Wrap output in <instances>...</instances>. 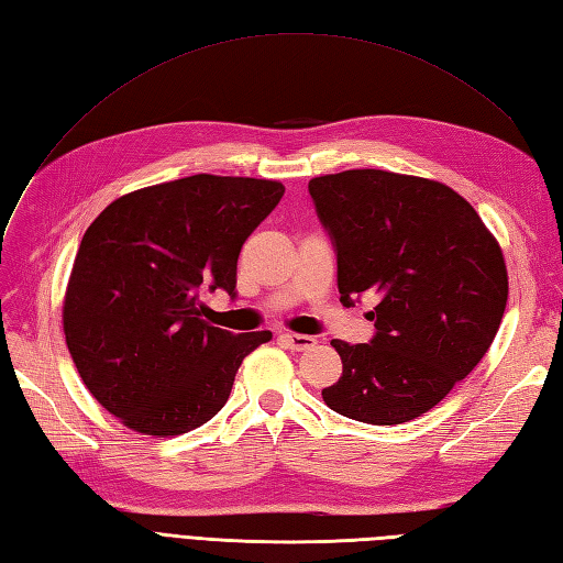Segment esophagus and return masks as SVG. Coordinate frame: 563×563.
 <instances>
[{"label":"esophagus","instance_id":"obj_1","mask_svg":"<svg viewBox=\"0 0 563 563\" xmlns=\"http://www.w3.org/2000/svg\"><path fill=\"white\" fill-rule=\"evenodd\" d=\"M279 338H282V343H284L286 347H291V350H296V352H305V350H310V347L317 345V338L302 335V333H282Z\"/></svg>","mask_w":563,"mask_h":563}]
</instances>
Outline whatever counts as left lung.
Returning <instances> with one entry per match:
<instances>
[{
    "instance_id": "8db88e82",
    "label": "left lung",
    "mask_w": 563,
    "mask_h": 563,
    "mask_svg": "<svg viewBox=\"0 0 563 563\" xmlns=\"http://www.w3.org/2000/svg\"><path fill=\"white\" fill-rule=\"evenodd\" d=\"M338 261L340 302L373 291L368 343L331 340L343 376L335 413L399 424L428 413L482 362L507 305L503 251L470 203L428 178L354 168L312 178Z\"/></svg>"
}]
</instances>
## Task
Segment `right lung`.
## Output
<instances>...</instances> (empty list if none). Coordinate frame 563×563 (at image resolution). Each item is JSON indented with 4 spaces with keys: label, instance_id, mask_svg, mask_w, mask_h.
<instances>
[{
    "label": "right lung",
    "instance_id": "right-lung-1",
    "mask_svg": "<svg viewBox=\"0 0 563 563\" xmlns=\"http://www.w3.org/2000/svg\"><path fill=\"white\" fill-rule=\"evenodd\" d=\"M277 180L197 174L114 199L84 232L63 302L67 350L96 401L126 428L176 437L225 406L269 331L201 319V291L236 296V258L277 207Z\"/></svg>",
    "mask_w": 563,
    "mask_h": 563
}]
</instances>
